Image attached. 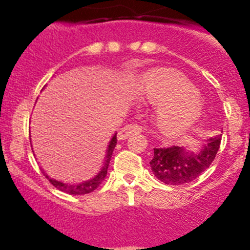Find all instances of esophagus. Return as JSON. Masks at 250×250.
<instances>
[{
  "label": "esophagus",
  "instance_id": "1",
  "mask_svg": "<svg viewBox=\"0 0 250 250\" xmlns=\"http://www.w3.org/2000/svg\"><path fill=\"white\" fill-rule=\"evenodd\" d=\"M139 133H141V128L139 127V125H127L118 130L117 138H118V140H125V139H127L128 137H130V135L139 134Z\"/></svg>",
  "mask_w": 250,
  "mask_h": 250
}]
</instances>
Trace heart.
I'll list each match as a JSON object with an SVG mask.
<instances>
[{
  "mask_svg": "<svg viewBox=\"0 0 250 250\" xmlns=\"http://www.w3.org/2000/svg\"><path fill=\"white\" fill-rule=\"evenodd\" d=\"M138 93L150 104H160L155 113L156 125L167 137H178L190 130L203 111V102L193 83L169 70L146 74Z\"/></svg>",
  "mask_w": 250,
  "mask_h": 250,
  "instance_id": "1",
  "label": "heart"
}]
</instances>
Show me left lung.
<instances>
[{
	"instance_id": "obj_1",
	"label": "left lung",
	"mask_w": 250,
	"mask_h": 250,
	"mask_svg": "<svg viewBox=\"0 0 250 250\" xmlns=\"http://www.w3.org/2000/svg\"><path fill=\"white\" fill-rule=\"evenodd\" d=\"M220 140L221 134L208 138L197 146V150H191L188 146L153 148L151 170L167 185L190 183L211 165L220 147Z\"/></svg>"
}]
</instances>
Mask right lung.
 I'll return each mask as SVG.
<instances>
[{"label":"right lung","instance_id":"right-lung-1","mask_svg":"<svg viewBox=\"0 0 250 250\" xmlns=\"http://www.w3.org/2000/svg\"><path fill=\"white\" fill-rule=\"evenodd\" d=\"M117 144V138H116V133L112 135L111 138L109 145H107V150H106V155H105V161H104V165H103L102 169L100 172L92 178L90 180L87 181H82V183H78V184H67L64 183V181H60L57 180V179H53L48 175L47 173H44V176L50 181L53 186L58 188V190L62 191L65 193H69V195H85V193H90L92 191H94L98 186L102 184V181L104 180L105 176L107 174V168H109L110 165V160L112 157V152L115 150V146Z\"/></svg>","mask_w":250,"mask_h":250}]
</instances>
